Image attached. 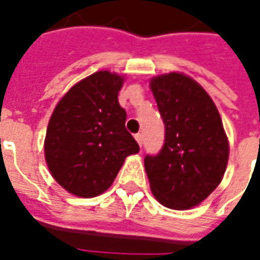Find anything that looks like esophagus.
Here are the masks:
<instances>
[{
  "label": "esophagus",
  "instance_id": "1",
  "mask_svg": "<svg viewBox=\"0 0 260 260\" xmlns=\"http://www.w3.org/2000/svg\"><path fill=\"white\" fill-rule=\"evenodd\" d=\"M135 139L136 142L139 143V146H142V143H143V135H142V134H136Z\"/></svg>",
  "mask_w": 260,
  "mask_h": 260
}]
</instances>
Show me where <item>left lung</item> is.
I'll use <instances>...</instances> for the list:
<instances>
[{"label":"left lung","instance_id":"left-lung-1","mask_svg":"<svg viewBox=\"0 0 260 260\" xmlns=\"http://www.w3.org/2000/svg\"><path fill=\"white\" fill-rule=\"evenodd\" d=\"M150 87L166 128L161 150L145 156L150 189L163 206L185 210L221 182L229 141L213 100L189 76L160 75Z\"/></svg>","mask_w":260,"mask_h":260}]
</instances>
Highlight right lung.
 Wrapping results in <instances>:
<instances>
[{
    "instance_id": "1",
    "label": "right lung",
    "mask_w": 260,
    "mask_h": 260,
    "mask_svg": "<svg viewBox=\"0 0 260 260\" xmlns=\"http://www.w3.org/2000/svg\"><path fill=\"white\" fill-rule=\"evenodd\" d=\"M122 83L119 75L99 71L72 86L50 118L46 161L54 180L74 195L107 191L125 158L139 152L118 103Z\"/></svg>"
}]
</instances>
